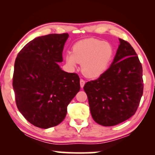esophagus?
<instances>
[{
    "instance_id": "esophagus-1",
    "label": "esophagus",
    "mask_w": 155,
    "mask_h": 155,
    "mask_svg": "<svg viewBox=\"0 0 155 155\" xmlns=\"http://www.w3.org/2000/svg\"><path fill=\"white\" fill-rule=\"evenodd\" d=\"M85 84V81L82 79H80V86H81V88L84 87V86Z\"/></svg>"
}]
</instances>
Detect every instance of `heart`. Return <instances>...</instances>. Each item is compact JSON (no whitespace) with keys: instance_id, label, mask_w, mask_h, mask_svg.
Wrapping results in <instances>:
<instances>
[{"instance_id":"obj_1","label":"heart","mask_w":155,"mask_h":155,"mask_svg":"<svg viewBox=\"0 0 155 155\" xmlns=\"http://www.w3.org/2000/svg\"><path fill=\"white\" fill-rule=\"evenodd\" d=\"M114 55V49L108 42L100 39L89 38L79 41L73 46L72 52L68 51L65 60L70 68L74 69L81 63V72L86 77H100L109 67Z\"/></svg>"}]
</instances>
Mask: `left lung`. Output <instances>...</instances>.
<instances>
[{
	"label": "left lung",
	"instance_id": "1",
	"mask_svg": "<svg viewBox=\"0 0 155 155\" xmlns=\"http://www.w3.org/2000/svg\"><path fill=\"white\" fill-rule=\"evenodd\" d=\"M120 41L111 66L84 87L92 118L103 126L116 125L133 116L143 95L141 63L132 46Z\"/></svg>",
	"mask_w": 155,
	"mask_h": 155
}]
</instances>
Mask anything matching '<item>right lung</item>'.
<instances>
[{
  "label": "right lung",
  "mask_w": 155,
  "mask_h": 155,
  "mask_svg": "<svg viewBox=\"0 0 155 155\" xmlns=\"http://www.w3.org/2000/svg\"><path fill=\"white\" fill-rule=\"evenodd\" d=\"M68 37L52 33L35 38L16 58L12 82L16 104L25 118L40 128L59 124L80 90L78 74L65 72L58 64L63 60Z\"/></svg>",
  "instance_id": "add662e5"
}]
</instances>
